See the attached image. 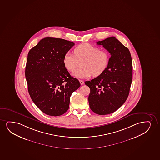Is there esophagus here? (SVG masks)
I'll return each mask as SVG.
<instances>
[{
	"label": "esophagus",
	"mask_w": 160,
	"mask_h": 160,
	"mask_svg": "<svg viewBox=\"0 0 160 160\" xmlns=\"http://www.w3.org/2000/svg\"><path fill=\"white\" fill-rule=\"evenodd\" d=\"M79 81H80V83L81 85H82L84 84V82L82 80H79Z\"/></svg>",
	"instance_id": "1"
}]
</instances>
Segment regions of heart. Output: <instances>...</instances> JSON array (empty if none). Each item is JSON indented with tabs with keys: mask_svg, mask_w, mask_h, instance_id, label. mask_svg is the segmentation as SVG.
Instances as JSON below:
<instances>
[{
	"mask_svg": "<svg viewBox=\"0 0 160 160\" xmlns=\"http://www.w3.org/2000/svg\"><path fill=\"white\" fill-rule=\"evenodd\" d=\"M109 55L107 51L99 50L97 47L89 43H82L74 49V55L69 52L64 54L63 64L68 71L73 72L74 77L87 79L93 74L98 76L104 72L108 66Z\"/></svg>",
	"mask_w": 160,
	"mask_h": 160,
	"instance_id": "obj_1",
	"label": "heart"
}]
</instances>
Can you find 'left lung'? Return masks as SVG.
Segmentation results:
<instances>
[{
    "label": "left lung",
    "mask_w": 160,
    "mask_h": 160,
    "mask_svg": "<svg viewBox=\"0 0 160 160\" xmlns=\"http://www.w3.org/2000/svg\"><path fill=\"white\" fill-rule=\"evenodd\" d=\"M108 50L111 58L103 73L85 81L90 88L89 107L99 115L112 113L124 103L129 96L132 78V63L128 48L114 37L97 42Z\"/></svg>",
    "instance_id": "obj_1"
}]
</instances>
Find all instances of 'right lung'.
I'll use <instances>...</instances> for the list:
<instances>
[{
  "mask_svg": "<svg viewBox=\"0 0 160 160\" xmlns=\"http://www.w3.org/2000/svg\"><path fill=\"white\" fill-rule=\"evenodd\" d=\"M74 44L61 38H44L28 55L25 74L29 94L39 109L49 116L64 114L72 94L80 86L63 62L64 54Z\"/></svg>",
  "mask_w": 160,
  "mask_h": 160,
  "instance_id": "right-lung-1",
  "label": "right lung"
}]
</instances>
